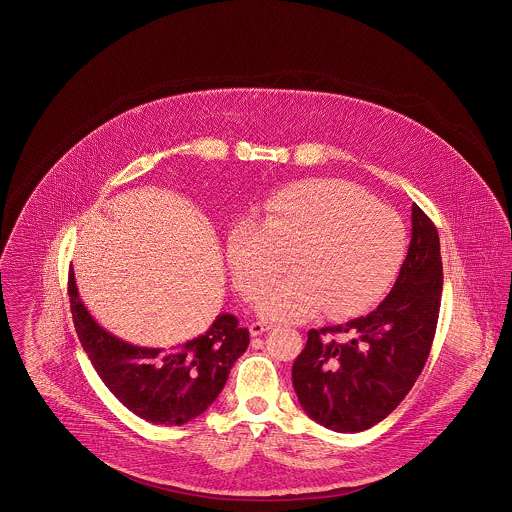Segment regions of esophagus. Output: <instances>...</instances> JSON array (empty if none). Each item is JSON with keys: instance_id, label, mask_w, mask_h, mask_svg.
<instances>
[{"instance_id": "34e87169", "label": "esophagus", "mask_w": 512, "mask_h": 512, "mask_svg": "<svg viewBox=\"0 0 512 512\" xmlns=\"http://www.w3.org/2000/svg\"><path fill=\"white\" fill-rule=\"evenodd\" d=\"M270 326H266V324H261V322H253L251 326H249V333L253 335V337H257V335H263L265 331H268Z\"/></svg>"}]
</instances>
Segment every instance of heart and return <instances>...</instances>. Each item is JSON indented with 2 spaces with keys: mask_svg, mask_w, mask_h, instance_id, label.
Instances as JSON below:
<instances>
[{
  "mask_svg": "<svg viewBox=\"0 0 512 512\" xmlns=\"http://www.w3.org/2000/svg\"><path fill=\"white\" fill-rule=\"evenodd\" d=\"M289 259L291 272L266 287L257 308L268 320L297 322L362 312L394 282L406 255L400 215L339 179H307L270 194L259 219L226 234L238 291L253 299Z\"/></svg>",
  "mask_w": 512,
  "mask_h": 512,
  "instance_id": "heart-1",
  "label": "heart"
}]
</instances>
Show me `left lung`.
Segmentation results:
<instances>
[{"instance_id":"1","label":"left lung","mask_w":512,"mask_h":512,"mask_svg":"<svg viewBox=\"0 0 512 512\" xmlns=\"http://www.w3.org/2000/svg\"><path fill=\"white\" fill-rule=\"evenodd\" d=\"M411 242L387 299L368 316L310 329L293 389L308 417L335 432L383 421L406 398L429 358L442 299L436 226L411 205Z\"/></svg>"}]
</instances>
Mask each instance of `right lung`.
I'll return each mask as SVG.
<instances>
[{"label": "right lung", "mask_w": 512, "mask_h": 512, "mask_svg": "<svg viewBox=\"0 0 512 512\" xmlns=\"http://www.w3.org/2000/svg\"><path fill=\"white\" fill-rule=\"evenodd\" d=\"M68 295L76 333L104 385L125 408L154 425H184L202 415L249 345L247 328L238 326L236 316L221 314L204 335L183 345L137 347L93 320L80 301L72 268Z\"/></svg>", "instance_id": "add662e5"}]
</instances>
